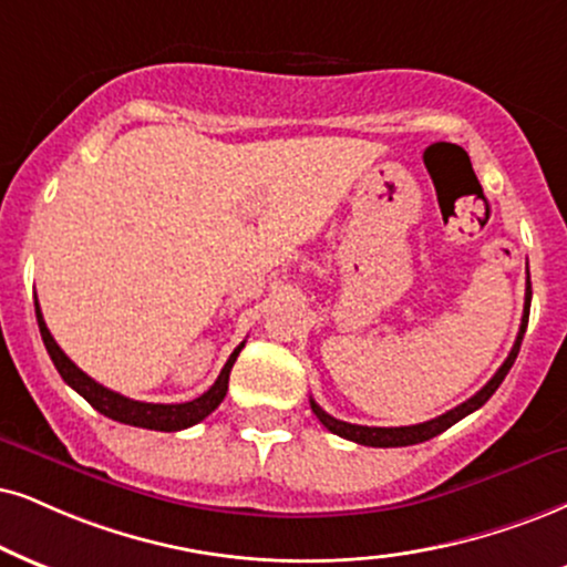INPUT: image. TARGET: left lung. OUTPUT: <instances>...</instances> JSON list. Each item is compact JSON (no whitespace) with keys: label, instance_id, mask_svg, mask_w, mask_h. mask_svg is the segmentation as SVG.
Returning a JSON list of instances; mask_svg holds the SVG:
<instances>
[{"label":"left lung","instance_id":"obj_1","mask_svg":"<svg viewBox=\"0 0 567 567\" xmlns=\"http://www.w3.org/2000/svg\"><path fill=\"white\" fill-rule=\"evenodd\" d=\"M528 310H530V281L526 286V307H523V320H520L518 339H515L513 349H509L507 360L502 362V368L492 375V381H488L481 391H476V394H473L471 400L463 402V404H457V408L450 410V412H444V415L433 417V421H425V423H417V425H400V429H375V425H354V423L337 421V417L328 415V412L320 408L316 400H310V408L318 415V421L323 423L328 431L337 433V436H341V439H349V442H358V444H365V446H410V444L429 442V439L439 436V433L450 429V425H454L457 421H463L465 415H471V412H476L478 408H484V404L488 402V396H492L494 391L499 389V383L505 381V375L509 373V368H513V362H515V358H518V352H520L523 333H526V326H528Z\"/></svg>","mask_w":567,"mask_h":567}]
</instances>
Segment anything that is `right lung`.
<instances>
[{"instance_id":"add662e5","label":"right lung","mask_w":567,"mask_h":567,"mask_svg":"<svg viewBox=\"0 0 567 567\" xmlns=\"http://www.w3.org/2000/svg\"><path fill=\"white\" fill-rule=\"evenodd\" d=\"M37 320H39V331H41V339H44L49 358H52L54 368H58L62 381H65L70 389L79 391L83 400H86L94 410H100L102 415L113 417V421H117V423L136 425V429H150V431H181V429H188V425L205 421L209 412H213L223 402V396H226L230 368H234V362H236V358H239V352L244 347V341H241V344L230 352L228 362L220 370L218 381H215L213 386L205 391V394L197 396V400L181 402V404H152V402L128 400V396L104 389L102 383H96L91 375L83 373V370L75 365V362L70 360L68 354L58 347V341L52 339V333H49L44 316H41L39 299H37Z\"/></svg>"}]
</instances>
